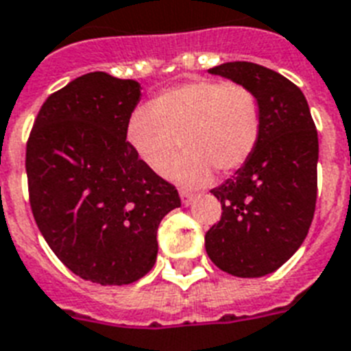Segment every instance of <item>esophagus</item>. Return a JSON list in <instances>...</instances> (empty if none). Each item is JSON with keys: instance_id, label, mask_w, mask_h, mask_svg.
Returning a JSON list of instances; mask_svg holds the SVG:
<instances>
[{"instance_id": "obj_1", "label": "esophagus", "mask_w": 351, "mask_h": 351, "mask_svg": "<svg viewBox=\"0 0 351 351\" xmlns=\"http://www.w3.org/2000/svg\"><path fill=\"white\" fill-rule=\"evenodd\" d=\"M193 198H195V195H191V193H187V191H180L182 205H189L191 202H193Z\"/></svg>"}]
</instances>
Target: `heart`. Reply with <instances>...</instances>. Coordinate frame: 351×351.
I'll return each instance as SVG.
<instances>
[{
  "instance_id": "heart-1",
  "label": "heart",
  "mask_w": 351,
  "mask_h": 351,
  "mask_svg": "<svg viewBox=\"0 0 351 351\" xmlns=\"http://www.w3.org/2000/svg\"><path fill=\"white\" fill-rule=\"evenodd\" d=\"M263 135V106L250 88L221 79H196L156 93L133 111L126 136L131 149L156 175L198 187L213 171L232 175L252 160Z\"/></svg>"
}]
</instances>
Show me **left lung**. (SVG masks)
Listing matches in <instances>:
<instances>
[{"mask_svg": "<svg viewBox=\"0 0 351 351\" xmlns=\"http://www.w3.org/2000/svg\"><path fill=\"white\" fill-rule=\"evenodd\" d=\"M250 88L263 106V135L252 160L210 191L221 218L205 234L210 261L227 274L261 278L301 247L317 200L319 141L303 92L256 62L210 68Z\"/></svg>", "mask_w": 351, "mask_h": 351, "instance_id": "8db88e82", "label": "left lung"}]
</instances>
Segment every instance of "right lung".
I'll list each match as a JSON object with an SVG mask.
<instances>
[{
  "instance_id": "1",
  "label": "right lung",
  "mask_w": 351,
  "mask_h": 351,
  "mask_svg": "<svg viewBox=\"0 0 351 351\" xmlns=\"http://www.w3.org/2000/svg\"><path fill=\"white\" fill-rule=\"evenodd\" d=\"M141 84L92 72L48 97L27 142L34 220L79 278L130 285L153 269L156 229L180 207L173 184L126 141Z\"/></svg>"
}]
</instances>
